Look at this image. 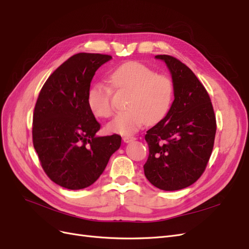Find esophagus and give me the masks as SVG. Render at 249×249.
Returning <instances> with one entry per match:
<instances>
[{
  "label": "esophagus",
  "instance_id": "1",
  "mask_svg": "<svg viewBox=\"0 0 249 249\" xmlns=\"http://www.w3.org/2000/svg\"><path fill=\"white\" fill-rule=\"evenodd\" d=\"M123 140H124V142H125V143H129V142H132V141H134V140H136V138L133 137V136H124V137L123 138Z\"/></svg>",
  "mask_w": 249,
  "mask_h": 249
}]
</instances>
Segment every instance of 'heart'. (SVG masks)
<instances>
[{
    "instance_id": "heart-1",
    "label": "heart",
    "mask_w": 249,
    "mask_h": 249,
    "mask_svg": "<svg viewBox=\"0 0 249 249\" xmlns=\"http://www.w3.org/2000/svg\"><path fill=\"white\" fill-rule=\"evenodd\" d=\"M109 78L116 89L129 91L126 109L107 125L109 132L131 135L147 122L155 124L166 116L175 94V85L166 74L139 62H126L116 67ZM111 96V89L103 83L89 88L87 105L94 116L108 118L113 114Z\"/></svg>"
}]
</instances>
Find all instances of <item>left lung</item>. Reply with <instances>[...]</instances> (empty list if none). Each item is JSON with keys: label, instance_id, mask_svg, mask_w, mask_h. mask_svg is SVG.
<instances>
[{"label": "left lung", "instance_id": "1", "mask_svg": "<svg viewBox=\"0 0 249 249\" xmlns=\"http://www.w3.org/2000/svg\"><path fill=\"white\" fill-rule=\"evenodd\" d=\"M166 63L175 85V101L161 122L146 132L148 158L144 175L165 191L184 189L205 171L212 154L216 117L206 88L193 71L169 55Z\"/></svg>", "mask_w": 249, "mask_h": 249}]
</instances>
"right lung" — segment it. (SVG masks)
Here are the masks:
<instances>
[{"label": "right lung", "instance_id": "add662e5", "mask_svg": "<svg viewBox=\"0 0 249 249\" xmlns=\"http://www.w3.org/2000/svg\"><path fill=\"white\" fill-rule=\"evenodd\" d=\"M111 59L91 53L71 56L51 74L37 99L33 145L47 176L66 189L92 185L122 144L117 134L95 136L101 124L87 105L95 71Z\"/></svg>", "mask_w": 249, "mask_h": 249}]
</instances>
